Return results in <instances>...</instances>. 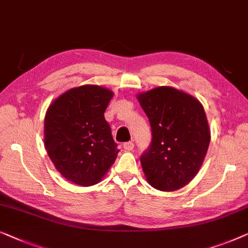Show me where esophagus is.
Segmentation results:
<instances>
[{
	"instance_id": "34e87169",
	"label": "esophagus",
	"mask_w": 248,
	"mask_h": 248,
	"mask_svg": "<svg viewBox=\"0 0 248 248\" xmlns=\"http://www.w3.org/2000/svg\"><path fill=\"white\" fill-rule=\"evenodd\" d=\"M134 142L132 141H127V142H124V151H132V149H134Z\"/></svg>"
}]
</instances>
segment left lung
<instances>
[{
    "label": "left lung",
    "instance_id": "obj_1",
    "mask_svg": "<svg viewBox=\"0 0 248 248\" xmlns=\"http://www.w3.org/2000/svg\"><path fill=\"white\" fill-rule=\"evenodd\" d=\"M152 128V141L140 156L146 179L160 191L186 186L200 170L210 142L202 104L169 86L137 96Z\"/></svg>",
    "mask_w": 248,
    "mask_h": 248
}]
</instances>
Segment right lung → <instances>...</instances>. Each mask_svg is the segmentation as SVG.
Masks as SVG:
<instances>
[{
	"instance_id": "right-lung-1",
	"label": "right lung",
	"mask_w": 248,
	"mask_h": 248,
	"mask_svg": "<svg viewBox=\"0 0 248 248\" xmlns=\"http://www.w3.org/2000/svg\"><path fill=\"white\" fill-rule=\"evenodd\" d=\"M113 92L97 85L71 89L45 117V146L59 173L81 186L99 183L119 149L104 119Z\"/></svg>"
}]
</instances>
